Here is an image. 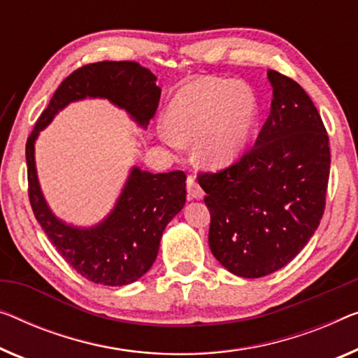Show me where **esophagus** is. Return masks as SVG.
<instances>
[{
  "label": "esophagus",
  "instance_id": "1",
  "mask_svg": "<svg viewBox=\"0 0 358 358\" xmlns=\"http://www.w3.org/2000/svg\"><path fill=\"white\" fill-rule=\"evenodd\" d=\"M186 189H188V196L191 199H201V197H204V191H202L194 177H188V180H186Z\"/></svg>",
  "mask_w": 358,
  "mask_h": 358
}]
</instances>
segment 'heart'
<instances>
[{
    "instance_id": "obj_1",
    "label": "heart",
    "mask_w": 358,
    "mask_h": 358,
    "mask_svg": "<svg viewBox=\"0 0 358 358\" xmlns=\"http://www.w3.org/2000/svg\"><path fill=\"white\" fill-rule=\"evenodd\" d=\"M259 117L257 98L234 80L204 78L186 85L167 109L169 128L161 138L170 146L196 141V154L209 167H225L249 145Z\"/></svg>"
}]
</instances>
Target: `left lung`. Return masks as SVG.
Here are the masks:
<instances>
[{"label":"left lung","instance_id":"obj_1","mask_svg":"<svg viewBox=\"0 0 358 358\" xmlns=\"http://www.w3.org/2000/svg\"><path fill=\"white\" fill-rule=\"evenodd\" d=\"M266 76L273 99L255 145L230 167L197 177L213 257L243 278L282 268L313 236L331 164L327 128L308 94L280 72Z\"/></svg>","mask_w":358,"mask_h":358}]
</instances>
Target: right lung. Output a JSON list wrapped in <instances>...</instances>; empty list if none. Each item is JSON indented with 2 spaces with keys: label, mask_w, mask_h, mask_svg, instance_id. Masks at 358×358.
Here are the masks:
<instances>
[{
  "label": "right lung",
  "mask_w": 358,
  "mask_h": 358,
  "mask_svg": "<svg viewBox=\"0 0 358 358\" xmlns=\"http://www.w3.org/2000/svg\"><path fill=\"white\" fill-rule=\"evenodd\" d=\"M85 98L109 99L146 128L157 110L161 88L156 76L135 61L88 64L64 78L25 145L30 206L52 246L77 273L96 285H130L151 268L165 227L183 209L186 175L181 170L154 175L133 167L115 207L99 225L77 228L56 218L36 178L35 140L57 112Z\"/></svg>",
  "instance_id": "obj_1"
}]
</instances>
